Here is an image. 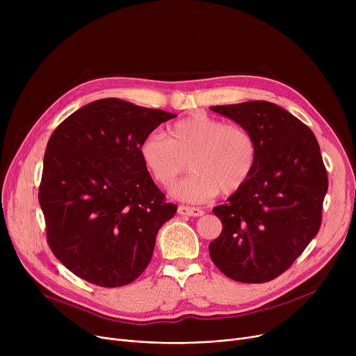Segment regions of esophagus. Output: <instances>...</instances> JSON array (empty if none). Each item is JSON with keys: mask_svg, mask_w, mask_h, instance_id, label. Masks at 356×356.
I'll use <instances>...</instances> for the list:
<instances>
[{"mask_svg": "<svg viewBox=\"0 0 356 356\" xmlns=\"http://www.w3.org/2000/svg\"><path fill=\"white\" fill-rule=\"evenodd\" d=\"M177 213L181 216H202L204 212L200 208H191V207H179Z\"/></svg>", "mask_w": 356, "mask_h": 356, "instance_id": "obj_1", "label": "esophagus"}]
</instances>
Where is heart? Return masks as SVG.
<instances>
[{
    "label": "heart",
    "mask_w": 356,
    "mask_h": 356,
    "mask_svg": "<svg viewBox=\"0 0 356 356\" xmlns=\"http://www.w3.org/2000/svg\"><path fill=\"white\" fill-rule=\"evenodd\" d=\"M168 134L170 138L149 133L138 152L149 175L163 188H170L189 160L193 173L172 191L184 202H207L219 191L223 195L235 193L254 173L258 145L244 125L195 114L175 122Z\"/></svg>",
    "instance_id": "1"
}]
</instances>
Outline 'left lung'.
<instances>
[{
  "label": "left lung",
  "mask_w": 356,
  "mask_h": 356,
  "mask_svg": "<svg viewBox=\"0 0 356 356\" xmlns=\"http://www.w3.org/2000/svg\"><path fill=\"white\" fill-rule=\"evenodd\" d=\"M211 109L247 127L258 145L252 176L213 208L223 228L209 244L211 258L235 282H271L319 232L327 192L319 143L307 125L267 101Z\"/></svg>",
  "instance_id": "left-lung-1"
}]
</instances>
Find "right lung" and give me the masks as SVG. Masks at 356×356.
Here are the masks:
<instances>
[{
  "instance_id": "add662e5",
  "label": "right lung",
  "mask_w": 356,
  "mask_h": 356,
  "mask_svg": "<svg viewBox=\"0 0 356 356\" xmlns=\"http://www.w3.org/2000/svg\"><path fill=\"white\" fill-rule=\"evenodd\" d=\"M177 115L118 98L74 111L47 143L39 202L60 263L101 287L133 283L177 211L140 157V144Z\"/></svg>"
}]
</instances>
